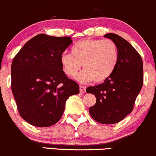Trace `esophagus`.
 I'll return each instance as SVG.
<instances>
[{
    "label": "esophagus",
    "instance_id": "34e87169",
    "mask_svg": "<svg viewBox=\"0 0 156 156\" xmlns=\"http://www.w3.org/2000/svg\"><path fill=\"white\" fill-rule=\"evenodd\" d=\"M80 91L81 94H85V91H86V87L83 85H80Z\"/></svg>",
    "mask_w": 156,
    "mask_h": 156
}]
</instances>
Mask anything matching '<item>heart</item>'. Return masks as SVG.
I'll list each match as a JSON object with an SVG mask.
<instances>
[{
	"label": "heart",
	"instance_id": "obj_1",
	"mask_svg": "<svg viewBox=\"0 0 156 156\" xmlns=\"http://www.w3.org/2000/svg\"><path fill=\"white\" fill-rule=\"evenodd\" d=\"M71 51V54L61 55L62 71L73 77L83 64L84 70L76 78L84 83L104 82L111 76L119 61L118 47L111 40H83L73 45Z\"/></svg>",
	"mask_w": 156,
	"mask_h": 156
}]
</instances>
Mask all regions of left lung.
<instances>
[{
	"label": "left lung",
	"mask_w": 156,
	"mask_h": 156,
	"mask_svg": "<svg viewBox=\"0 0 156 156\" xmlns=\"http://www.w3.org/2000/svg\"><path fill=\"white\" fill-rule=\"evenodd\" d=\"M115 42L119 61L113 73L104 83L87 87L97 102L89 108L94 120L101 124L118 123L133 109L143 85V62L141 56L127 40L113 33L104 35Z\"/></svg>",
	"instance_id": "obj_1"
}]
</instances>
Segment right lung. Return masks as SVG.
I'll use <instances>...</instances> for the list:
<instances>
[{"mask_svg": "<svg viewBox=\"0 0 156 156\" xmlns=\"http://www.w3.org/2000/svg\"><path fill=\"white\" fill-rule=\"evenodd\" d=\"M69 37L40 34L18 51L12 63V91L20 116L36 127H49L62 117L66 100L78 94V84L62 71L60 57Z\"/></svg>", "mask_w": 156, "mask_h": 156, "instance_id": "1", "label": "right lung"}]
</instances>
